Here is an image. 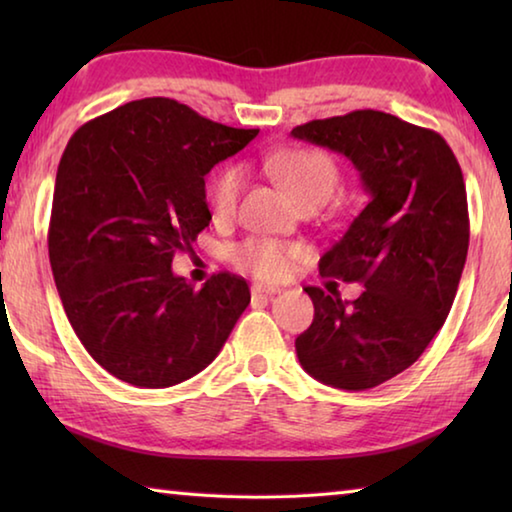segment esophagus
I'll return each instance as SVG.
<instances>
[{"mask_svg": "<svg viewBox=\"0 0 512 512\" xmlns=\"http://www.w3.org/2000/svg\"><path fill=\"white\" fill-rule=\"evenodd\" d=\"M277 291H280V289H275V287H262V284H255V287L250 289V293H253V298H271V296H275Z\"/></svg>", "mask_w": 512, "mask_h": 512, "instance_id": "esophagus-1", "label": "esophagus"}]
</instances>
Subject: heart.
<instances>
[{"label":"heart","mask_w":512,"mask_h":512,"mask_svg":"<svg viewBox=\"0 0 512 512\" xmlns=\"http://www.w3.org/2000/svg\"><path fill=\"white\" fill-rule=\"evenodd\" d=\"M277 180L289 189L300 205H323L339 185V167L334 158L320 149L280 151L266 160ZM244 187V169L239 164H225L216 171L210 185V205L216 219H228L235 212L239 192ZM302 248L268 237H250L230 250V262L244 273L259 280H277L287 273L293 257H300Z\"/></svg>","instance_id":"obj_1"}]
</instances>
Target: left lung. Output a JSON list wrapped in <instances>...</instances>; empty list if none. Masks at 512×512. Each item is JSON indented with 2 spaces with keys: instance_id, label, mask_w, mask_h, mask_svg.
I'll return each instance as SVG.
<instances>
[{
  "instance_id": "obj_1",
  "label": "left lung",
  "mask_w": 512,
  "mask_h": 512,
  "mask_svg": "<svg viewBox=\"0 0 512 512\" xmlns=\"http://www.w3.org/2000/svg\"><path fill=\"white\" fill-rule=\"evenodd\" d=\"M291 135L350 158L370 196L318 262L323 277L361 282V296L307 287L314 323L296 339L311 377L366 391L413 366L452 309L470 246L461 164L436 131L381 110L314 119Z\"/></svg>"
}]
</instances>
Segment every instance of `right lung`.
<instances>
[{
	"instance_id": "add662e5",
	"label": "right lung",
	"mask_w": 512,
	"mask_h": 512,
	"mask_svg": "<svg viewBox=\"0 0 512 512\" xmlns=\"http://www.w3.org/2000/svg\"><path fill=\"white\" fill-rule=\"evenodd\" d=\"M151 97L90 119L65 146L49 221L58 296L90 357L126 384L167 388L210 366L250 302L244 277L173 275L212 221L205 176L255 140Z\"/></svg>"
}]
</instances>
